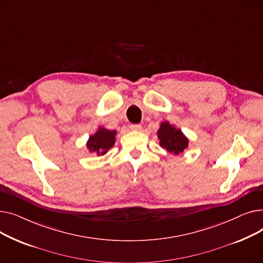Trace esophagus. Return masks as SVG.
Here are the masks:
<instances>
[{"label": "esophagus", "instance_id": "34e87169", "mask_svg": "<svg viewBox=\"0 0 263 263\" xmlns=\"http://www.w3.org/2000/svg\"><path fill=\"white\" fill-rule=\"evenodd\" d=\"M130 129L133 130V131H140L142 129V126H141V124H131Z\"/></svg>", "mask_w": 263, "mask_h": 263}]
</instances>
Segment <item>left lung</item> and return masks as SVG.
<instances>
[{"mask_svg": "<svg viewBox=\"0 0 263 263\" xmlns=\"http://www.w3.org/2000/svg\"><path fill=\"white\" fill-rule=\"evenodd\" d=\"M157 135L161 147L166 150L170 155L179 156L189 147L190 141L185 134L181 129L177 128L167 120L160 123Z\"/></svg>", "mask_w": 263, "mask_h": 263, "instance_id": "obj_1", "label": "left lung"}]
</instances>
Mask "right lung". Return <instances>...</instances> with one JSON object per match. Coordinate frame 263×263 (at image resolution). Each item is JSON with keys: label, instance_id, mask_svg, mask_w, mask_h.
Segmentation results:
<instances>
[{"label": "right lung", "instance_id": "1", "mask_svg": "<svg viewBox=\"0 0 263 263\" xmlns=\"http://www.w3.org/2000/svg\"><path fill=\"white\" fill-rule=\"evenodd\" d=\"M116 133V130H108L103 127H98L86 142V147L89 153H95L98 157L104 156L109 148L115 145Z\"/></svg>", "mask_w": 263, "mask_h": 263}]
</instances>
